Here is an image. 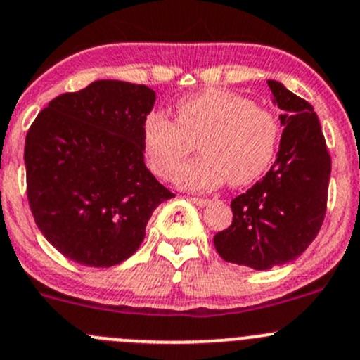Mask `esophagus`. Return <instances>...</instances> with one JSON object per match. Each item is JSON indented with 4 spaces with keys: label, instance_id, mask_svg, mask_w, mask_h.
<instances>
[{
    "label": "esophagus",
    "instance_id": "esophagus-1",
    "mask_svg": "<svg viewBox=\"0 0 360 360\" xmlns=\"http://www.w3.org/2000/svg\"><path fill=\"white\" fill-rule=\"evenodd\" d=\"M190 200L193 202L195 205H198V207H205V205H209V203H210L209 198H198V197H193V198H190Z\"/></svg>",
    "mask_w": 360,
    "mask_h": 360
}]
</instances>
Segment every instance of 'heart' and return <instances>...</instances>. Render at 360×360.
<instances>
[{
    "instance_id": "1",
    "label": "heart",
    "mask_w": 360,
    "mask_h": 360,
    "mask_svg": "<svg viewBox=\"0 0 360 360\" xmlns=\"http://www.w3.org/2000/svg\"><path fill=\"white\" fill-rule=\"evenodd\" d=\"M174 183L184 190H210L228 181L245 186L263 176L274 162L278 122L270 111L223 89H207L176 104V122L155 111L143 123V144L151 170L169 177L184 157Z\"/></svg>"
}]
</instances>
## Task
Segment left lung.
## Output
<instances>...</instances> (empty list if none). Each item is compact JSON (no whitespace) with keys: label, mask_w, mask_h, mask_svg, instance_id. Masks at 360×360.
<instances>
[{"label":"left lung","mask_w":360,"mask_h":360,"mask_svg":"<svg viewBox=\"0 0 360 360\" xmlns=\"http://www.w3.org/2000/svg\"><path fill=\"white\" fill-rule=\"evenodd\" d=\"M284 127L266 176L231 200L233 221L214 237L228 263L270 270L291 263L317 237L326 216L331 157L311 104L268 79Z\"/></svg>","instance_id":"1"}]
</instances>
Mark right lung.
<instances>
[{
  "label": "right lung",
  "instance_id": "1",
  "mask_svg": "<svg viewBox=\"0 0 360 360\" xmlns=\"http://www.w3.org/2000/svg\"><path fill=\"white\" fill-rule=\"evenodd\" d=\"M155 99L146 85L97 79L50 101L25 136L36 226L83 266L129 259L153 210L174 197L144 163L143 123Z\"/></svg>",
  "mask_w": 360,
  "mask_h": 360
}]
</instances>
